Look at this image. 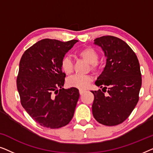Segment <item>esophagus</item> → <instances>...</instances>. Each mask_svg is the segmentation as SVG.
<instances>
[{
  "instance_id": "esophagus-1",
  "label": "esophagus",
  "mask_w": 153,
  "mask_h": 153,
  "mask_svg": "<svg viewBox=\"0 0 153 153\" xmlns=\"http://www.w3.org/2000/svg\"><path fill=\"white\" fill-rule=\"evenodd\" d=\"M84 92H85L84 90H81V89L79 90V93H80V95H83V93H84Z\"/></svg>"
}]
</instances>
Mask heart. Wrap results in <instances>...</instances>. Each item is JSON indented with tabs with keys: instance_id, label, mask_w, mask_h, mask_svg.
Wrapping results in <instances>:
<instances>
[{
	"instance_id": "b5f03b06",
	"label": "heart",
	"mask_w": 153,
	"mask_h": 153,
	"mask_svg": "<svg viewBox=\"0 0 153 153\" xmlns=\"http://www.w3.org/2000/svg\"><path fill=\"white\" fill-rule=\"evenodd\" d=\"M77 55L88 62L92 71L96 72L97 70L98 65L97 61L98 60V53L95 49L91 47L84 48L77 52ZM60 68L68 75L72 74L73 72L72 62L68 57L62 58L60 62ZM92 80L93 79L89 75H74L68 79V84L71 87L84 89L89 86Z\"/></svg>"
}]
</instances>
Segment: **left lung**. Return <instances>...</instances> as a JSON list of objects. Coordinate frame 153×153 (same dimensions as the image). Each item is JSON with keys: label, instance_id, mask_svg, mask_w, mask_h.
<instances>
[{"label": "left lung", "instance_id": "obj_1", "mask_svg": "<svg viewBox=\"0 0 153 153\" xmlns=\"http://www.w3.org/2000/svg\"><path fill=\"white\" fill-rule=\"evenodd\" d=\"M94 44L103 50L106 65L95 85L108 89L107 96L101 90L94 95L92 111L98 123L107 126L120 124L126 120L139 101L141 74L137 56L127 44L116 37L102 36Z\"/></svg>", "mask_w": 153, "mask_h": 153}]
</instances>
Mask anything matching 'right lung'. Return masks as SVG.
<instances>
[{
    "instance_id": "right-lung-1",
    "label": "right lung",
    "mask_w": 153,
    "mask_h": 153,
    "mask_svg": "<svg viewBox=\"0 0 153 153\" xmlns=\"http://www.w3.org/2000/svg\"><path fill=\"white\" fill-rule=\"evenodd\" d=\"M78 40L44 39L23 54L16 86L21 103L33 120L50 129L68 124L79 98L76 88H63L65 74L60 62Z\"/></svg>"
}]
</instances>
